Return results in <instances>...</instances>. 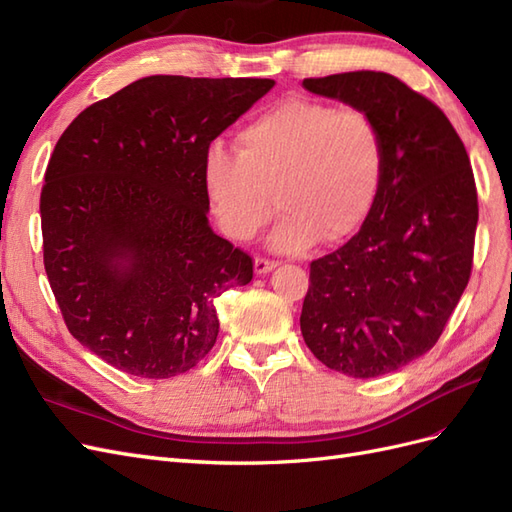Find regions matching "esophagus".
<instances>
[{"mask_svg":"<svg viewBox=\"0 0 512 512\" xmlns=\"http://www.w3.org/2000/svg\"><path fill=\"white\" fill-rule=\"evenodd\" d=\"M275 267H277V260H271V258H265V256H256V260H254V269H256L258 275L269 273Z\"/></svg>","mask_w":512,"mask_h":512,"instance_id":"34e87169","label":"esophagus"}]
</instances>
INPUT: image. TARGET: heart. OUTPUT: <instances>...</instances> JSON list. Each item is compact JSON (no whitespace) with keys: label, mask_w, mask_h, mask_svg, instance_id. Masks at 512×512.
<instances>
[{"label":"heart","mask_w":512,"mask_h":512,"mask_svg":"<svg viewBox=\"0 0 512 512\" xmlns=\"http://www.w3.org/2000/svg\"><path fill=\"white\" fill-rule=\"evenodd\" d=\"M382 175L384 141L371 115L309 98L273 104L237 132V151L211 145L203 162L205 190L226 235L254 239L277 205L282 220L271 245L286 254L359 230Z\"/></svg>","instance_id":"heart-1"}]
</instances>
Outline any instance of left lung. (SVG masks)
<instances>
[{"label":"left lung","instance_id":"left-lung-1","mask_svg":"<svg viewBox=\"0 0 512 512\" xmlns=\"http://www.w3.org/2000/svg\"><path fill=\"white\" fill-rule=\"evenodd\" d=\"M303 87L371 115L384 175L361 230L309 265L301 333L329 369L391 374L436 346L468 286L478 222L468 151L442 108L393 74L344 72Z\"/></svg>","mask_w":512,"mask_h":512}]
</instances>
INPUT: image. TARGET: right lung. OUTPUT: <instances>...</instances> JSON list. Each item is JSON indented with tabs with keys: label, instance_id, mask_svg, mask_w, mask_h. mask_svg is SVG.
Segmentation results:
<instances>
[{
	"label": "right lung",
	"instance_id": "right-lung-1",
	"mask_svg": "<svg viewBox=\"0 0 512 512\" xmlns=\"http://www.w3.org/2000/svg\"><path fill=\"white\" fill-rule=\"evenodd\" d=\"M273 85L147 76L61 134L40 194L44 271L68 331L108 365L162 380L213 348V301L254 262L209 226L205 153Z\"/></svg>",
	"mask_w": 512,
	"mask_h": 512
}]
</instances>
